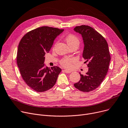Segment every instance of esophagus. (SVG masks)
I'll return each instance as SVG.
<instances>
[{
	"label": "esophagus",
	"mask_w": 128,
	"mask_h": 128,
	"mask_svg": "<svg viewBox=\"0 0 128 128\" xmlns=\"http://www.w3.org/2000/svg\"><path fill=\"white\" fill-rule=\"evenodd\" d=\"M63 71H64V72H65V73H66V74H70V73H71V72H71V71H70V70H64Z\"/></svg>",
	"instance_id": "1"
}]
</instances>
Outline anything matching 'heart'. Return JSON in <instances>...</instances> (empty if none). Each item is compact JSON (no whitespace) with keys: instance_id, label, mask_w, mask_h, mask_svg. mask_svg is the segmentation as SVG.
Here are the masks:
<instances>
[{"instance_id":"1","label":"heart","mask_w":128,"mask_h":128,"mask_svg":"<svg viewBox=\"0 0 128 128\" xmlns=\"http://www.w3.org/2000/svg\"><path fill=\"white\" fill-rule=\"evenodd\" d=\"M65 40L69 47L74 45L79 46L80 44V40L78 38L73 34L68 35L65 38ZM75 62L76 60L73 58H65L61 60L60 64L66 68H70Z\"/></svg>"}]
</instances>
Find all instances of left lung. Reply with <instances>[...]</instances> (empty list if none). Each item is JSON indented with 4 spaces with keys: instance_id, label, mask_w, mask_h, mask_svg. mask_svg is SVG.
<instances>
[{
    "instance_id": "obj_1",
    "label": "left lung",
    "mask_w": 128,
    "mask_h": 128,
    "mask_svg": "<svg viewBox=\"0 0 128 128\" xmlns=\"http://www.w3.org/2000/svg\"><path fill=\"white\" fill-rule=\"evenodd\" d=\"M74 31L81 34L84 42L83 58L88 62V70L85 75L79 72L81 78L74 84L80 91L89 92L97 88L107 74L110 56L106 39L88 26H76Z\"/></svg>"
}]
</instances>
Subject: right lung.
Returning <instances> with one entry per match:
<instances>
[{
    "label": "right lung",
    "instance_id": "right-lung-1",
    "mask_svg": "<svg viewBox=\"0 0 128 128\" xmlns=\"http://www.w3.org/2000/svg\"><path fill=\"white\" fill-rule=\"evenodd\" d=\"M64 29L43 26L31 30L22 38L17 53V64L24 81L33 90L45 92L56 83L62 70L44 64V56L52 48L55 38Z\"/></svg>",
    "mask_w": 128,
    "mask_h": 128
}]
</instances>
